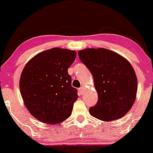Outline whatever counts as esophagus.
<instances>
[{
	"instance_id": "obj_1",
	"label": "esophagus",
	"mask_w": 153,
	"mask_h": 153,
	"mask_svg": "<svg viewBox=\"0 0 153 153\" xmlns=\"http://www.w3.org/2000/svg\"><path fill=\"white\" fill-rule=\"evenodd\" d=\"M84 90H85V88H84V87H81V88L79 89V92H80V93H81V94H83Z\"/></svg>"
}]
</instances>
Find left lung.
Returning a JSON list of instances; mask_svg holds the SVG:
<instances>
[{"label":"left lung","mask_w":153,"mask_h":153,"mask_svg":"<svg viewBox=\"0 0 153 153\" xmlns=\"http://www.w3.org/2000/svg\"><path fill=\"white\" fill-rule=\"evenodd\" d=\"M82 63L91 72L98 101L90 114L103 121L123 117L135 101L137 79L132 65L116 52L103 48L78 52Z\"/></svg>","instance_id":"left-lung-1"}]
</instances>
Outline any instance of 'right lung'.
Segmentation results:
<instances>
[{
    "label": "right lung",
    "mask_w": 153,
    "mask_h": 153,
    "mask_svg": "<svg viewBox=\"0 0 153 153\" xmlns=\"http://www.w3.org/2000/svg\"><path fill=\"white\" fill-rule=\"evenodd\" d=\"M76 55L75 51L52 48L38 54L25 66L19 81L21 96L26 108L41 122L56 124L71 114L78 95L68 68Z\"/></svg>",
    "instance_id": "add662e5"
}]
</instances>
